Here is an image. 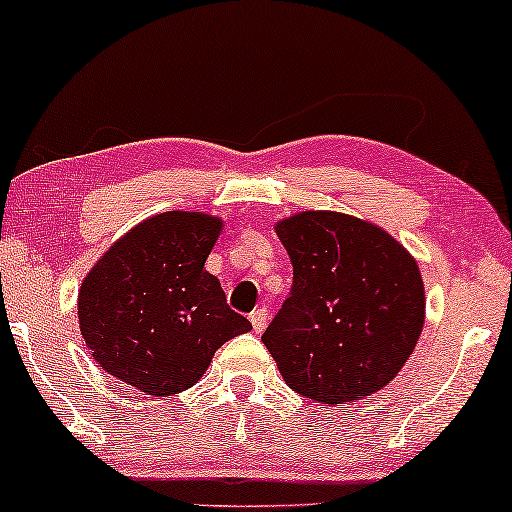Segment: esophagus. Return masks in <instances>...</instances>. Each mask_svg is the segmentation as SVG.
I'll return each mask as SVG.
<instances>
[{
  "label": "esophagus",
  "instance_id": "1",
  "mask_svg": "<svg viewBox=\"0 0 512 512\" xmlns=\"http://www.w3.org/2000/svg\"><path fill=\"white\" fill-rule=\"evenodd\" d=\"M251 320V327H254L256 334H261V331L265 329V324H268V308H256L254 313L249 315Z\"/></svg>",
  "mask_w": 512,
  "mask_h": 512
}]
</instances>
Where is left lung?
I'll list each match as a JSON object with an SVG mask.
<instances>
[{
    "label": "left lung",
    "mask_w": 512,
    "mask_h": 512,
    "mask_svg": "<svg viewBox=\"0 0 512 512\" xmlns=\"http://www.w3.org/2000/svg\"><path fill=\"white\" fill-rule=\"evenodd\" d=\"M275 232L294 284L261 341L287 386L327 407L388 386L426 320L409 251L378 225L338 211H301Z\"/></svg>",
    "instance_id": "8db88e82"
}]
</instances>
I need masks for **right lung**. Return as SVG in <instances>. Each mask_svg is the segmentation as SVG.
Returning a JSON list of instances; mask_svg holds the SVG:
<instances>
[{"label":"right lung","mask_w":512,"mask_h":512,"mask_svg":"<svg viewBox=\"0 0 512 512\" xmlns=\"http://www.w3.org/2000/svg\"><path fill=\"white\" fill-rule=\"evenodd\" d=\"M221 228L202 211H164L119 237L84 277L79 331L108 374L145 395H176L251 329L204 270Z\"/></svg>","instance_id":"right-lung-1"}]
</instances>
